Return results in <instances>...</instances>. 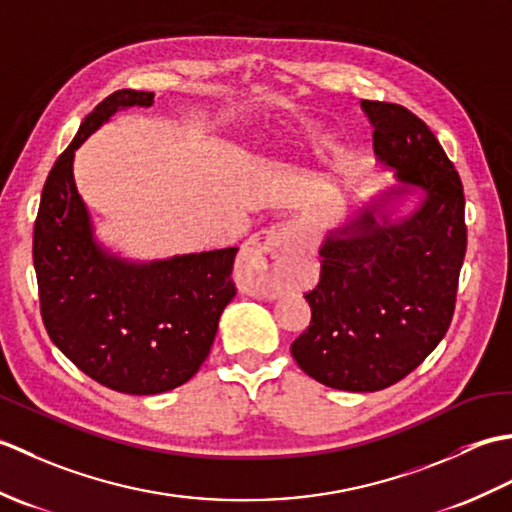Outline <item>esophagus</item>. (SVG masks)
I'll return each mask as SVG.
<instances>
[{
  "label": "esophagus",
  "mask_w": 512,
  "mask_h": 512,
  "mask_svg": "<svg viewBox=\"0 0 512 512\" xmlns=\"http://www.w3.org/2000/svg\"><path fill=\"white\" fill-rule=\"evenodd\" d=\"M292 253H295V235L284 226H270L248 239L242 257H239V270L248 286L268 292L266 273L284 264Z\"/></svg>",
  "instance_id": "34e87169"
}]
</instances>
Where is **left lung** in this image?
Here are the masks:
<instances>
[{"label": "left lung", "mask_w": 512, "mask_h": 512, "mask_svg": "<svg viewBox=\"0 0 512 512\" xmlns=\"http://www.w3.org/2000/svg\"><path fill=\"white\" fill-rule=\"evenodd\" d=\"M374 154L400 187L380 193L319 250V284L306 292L312 319L290 352L321 385L378 391L413 372L447 334L466 253L464 189L427 123L396 103L361 101ZM425 198L390 220L400 194Z\"/></svg>", "instance_id": "obj_1"}]
</instances>
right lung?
I'll return each mask as SVG.
<instances>
[{
  "mask_svg": "<svg viewBox=\"0 0 512 512\" xmlns=\"http://www.w3.org/2000/svg\"><path fill=\"white\" fill-rule=\"evenodd\" d=\"M151 103L154 92L118 90L85 116L43 184L32 235L52 343L96 383L134 396L176 389L198 372L237 292L235 246L134 264L96 244L72 176L74 151L114 112Z\"/></svg>",
  "mask_w": 512,
  "mask_h": 512,
  "instance_id": "1",
  "label": "right lung"
}]
</instances>
